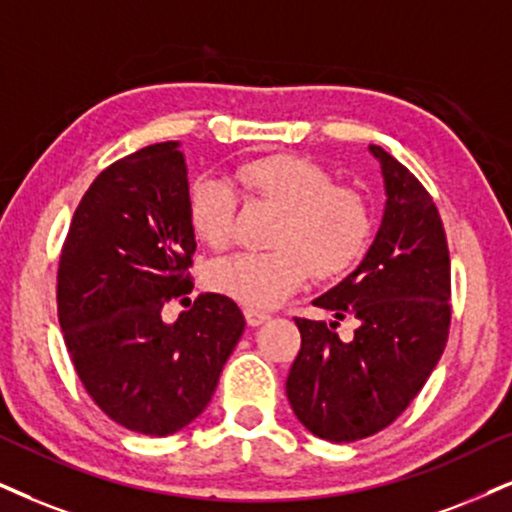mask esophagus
<instances>
[{"mask_svg": "<svg viewBox=\"0 0 512 512\" xmlns=\"http://www.w3.org/2000/svg\"><path fill=\"white\" fill-rule=\"evenodd\" d=\"M244 318L251 327H258V325L266 323V320H270V315L266 311H258V308H246Z\"/></svg>", "mask_w": 512, "mask_h": 512, "instance_id": "obj_1", "label": "esophagus"}]
</instances>
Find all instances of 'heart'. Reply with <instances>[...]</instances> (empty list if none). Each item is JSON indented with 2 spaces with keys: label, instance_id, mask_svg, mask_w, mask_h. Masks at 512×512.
<instances>
[{
  "label": "heart",
  "instance_id": "obj_1",
  "mask_svg": "<svg viewBox=\"0 0 512 512\" xmlns=\"http://www.w3.org/2000/svg\"><path fill=\"white\" fill-rule=\"evenodd\" d=\"M232 178L249 197L275 206L266 251L218 258L206 268V285L251 308H270L294 294L308 275L337 280L356 268L372 237L368 201L358 189L337 185L313 159L292 151L239 163ZM237 197L227 182L197 178L187 192L194 237L211 249L232 239Z\"/></svg>",
  "mask_w": 512,
  "mask_h": 512
}]
</instances>
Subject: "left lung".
<instances>
[{"label": "left lung", "mask_w": 512, "mask_h": 512, "mask_svg": "<svg viewBox=\"0 0 512 512\" xmlns=\"http://www.w3.org/2000/svg\"><path fill=\"white\" fill-rule=\"evenodd\" d=\"M387 208L368 256L313 301L334 323L294 318L301 349L287 399L306 430L327 441L382 432L425 387L449 342L451 258L444 223L425 185L377 144ZM342 319L357 325L339 340Z\"/></svg>", "instance_id": "8db88e82"}]
</instances>
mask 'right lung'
<instances>
[{"mask_svg":"<svg viewBox=\"0 0 512 512\" xmlns=\"http://www.w3.org/2000/svg\"><path fill=\"white\" fill-rule=\"evenodd\" d=\"M187 192L178 142L113 161L75 208L56 270L82 387L113 422L149 437L182 430L208 406L246 325L230 296L211 292L163 323V306L194 287Z\"/></svg>","mask_w":512,"mask_h":512,"instance_id":"obj_1","label":"right lung"}]
</instances>
